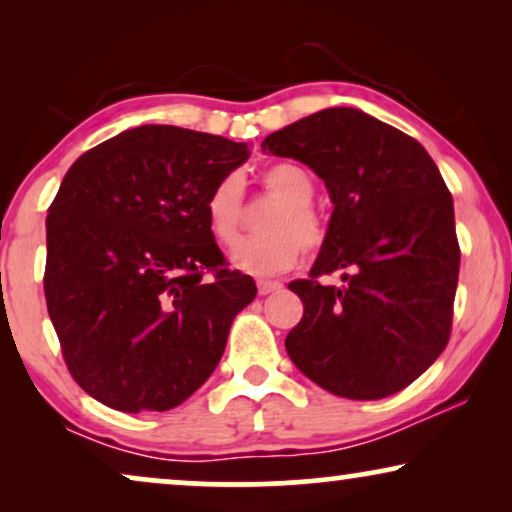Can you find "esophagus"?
I'll use <instances>...</instances> for the list:
<instances>
[{
  "label": "esophagus",
  "instance_id": "34e87169",
  "mask_svg": "<svg viewBox=\"0 0 512 512\" xmlns=\"http://www.w3.org/2000/svg\"><path fill=\"white\" fill-rule=\"evenodd\" d=\"M279 289H282V284L275 282V279H258V293H261V296H268V293Z\"/></svg>",
  "mask_w": 512,
  "mask_h": 512
}]
</instances>
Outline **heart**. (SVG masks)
Listing matches in <instances>:
<instances>
[{"label":"heart","instance_id":"1","mask_svg":"<svg viewBox=\"0 0 512 512\" xmlns=\"http://www.w3.org/2000/svg\"><path fill=\"white\" fill-rule=\"evenodd\" d=\"M261 184L272 198L282 200L265 221L268 235L242 242L235 249L233 263L251 275H275L291 268L307 251L321 247L324 223L314 212V181L310 172L296 163H275L261 170ZM209 233L221 247H233L242 235L244 186L240 174H228L212 188L205 202Z\"/></svg>","mask_w":512,"mask_h":512}]
</instances>
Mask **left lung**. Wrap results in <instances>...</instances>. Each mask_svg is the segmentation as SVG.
Instances as JSON below:
<instances>
[{"mask_svg": "<svg viewBox=\"0 0 512 512\" xmlns=\"http://www.w3.org/2000/svg\"><path fill=\"white\" fill-rule=\"evenodd\" d=\"M324 179L333 214L310 277L289 284L303 319L286 352L321 389L377 401L417 380L450 340L459 282L454 205L417 139L331 107L261 144ZM340 271V287L318 279Z\"/></svg>", "mask_w": 512, "mask_h": 512, "instance_id": "1", "label": "left lung"}]
</instances>
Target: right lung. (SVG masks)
<instances>
[{
    "instance_id": "1",
    "label": "right lung",
    "mask_w": 512,
    "mask_h": 512,
    "mask_svg": "<svg viewBox=\"0 0 512 512\" xmlns=\"http://www.w3.org/2000/svg\"><path fill=\"white\" fill-rule=\"evenodd\" d=\"M247 144L139 125L76 158L46 219L44 291L79 387L121 412L195 394L256 284L228 270L205 202Z\"/></svg>"
}]
</instances>
